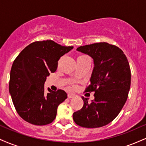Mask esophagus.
<instances>
[{
  "label": "esophagus",
  "mask_w": 146,
  "mask_h": 146,
  "mask_svg": "<svg viewBox=\"0 0 146 146\" xmlns=\"http://www.w3.org/2000/svg\"><path fill=\"white\" fill-rule=\"evenodd\" d=\"M75 95H73V94H68V99H71L73 98H74Z\"/></svg>",
  "instance_id": "34e87169"
}]
</instances>
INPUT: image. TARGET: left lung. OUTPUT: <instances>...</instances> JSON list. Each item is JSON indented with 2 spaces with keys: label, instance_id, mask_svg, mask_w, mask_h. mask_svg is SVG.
Masks as SVG:
<instances>
[{
  "label": "left lung",
  "instance_id": "obj_1",
  "mask_svg": "<svg viewBox=\"0 0 146 146\" xmlns=\"http://www.w3.org/2000/svg\"><path fill=\"white\" fill-rule=\"evenodd\" d=\"M77 51L91 57L94 62L90 84L85 92L94 91L95 100L82 99L84 106L73 115L80 126L95 128L113 121L124 106L130 88L131 72L122 50L106 42L81 46Z\"/></svg>",
  "mask_w": 146,
  "mask_h": 146
}]
</instances>
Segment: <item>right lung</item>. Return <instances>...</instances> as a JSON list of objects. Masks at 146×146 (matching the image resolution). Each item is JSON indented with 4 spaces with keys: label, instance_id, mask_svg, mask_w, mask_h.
<instances>
[{
    "label": "right lung",
    "instance_id": "add662e5",
    "mask_svg": "<svg viewBox=\"0 0 146 146\" xmlns=\"http://www.w3.org/2000/svg\"><path fill=\"white\" fill-rule=\"evenodd\" d=\"M52 40L37 41L26 46L15 59L10 72L9 93L18 115L25 121L44 125L55 119L60 104L67 98L62 90L53 91L44 82L58 68L62 56L73 49Z\"/></svg>",
    "mask_w": 146,
    "mask_h": 146
}]
</instances>
